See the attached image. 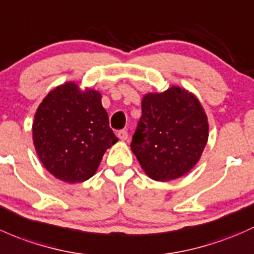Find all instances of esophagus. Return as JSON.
<instances>
[{"mask_svg":"<svg viewBox=\"0 0 254 254\" xmlns=\"http://www.w3.org/2000/svg\"><path fill=\"white\" fill-rule=\"evenodd\" d=\"M117 135H119V138L121 140H127L128 138V132L127 130L122 129V130H119V133H117Z\"/></svg>","mask_w":254,"mask_h":254,"instance_id":"34e87169","label":"esophagus"}]
</instances>
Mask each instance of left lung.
I'll return each mask as SVG.
<instances>
[{
	"mask_svg": "<svg viewBox=\"0 0 254 254\" xmlns=\"http://www.w3.org/2000/svg\"><path fill=\"white\" fill-rule=\"evenodd\" d=\"M202 104L186 89L145 94L130 149L151 180L171 181L194 167L208 142Z\"/></svg>",
	"mask_w": 254,
	"mask_h": 254,
	"instance_id": "8db88e82",
	"label": "left lung"
}]
</instances>
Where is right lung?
<instances>
[{
    "label": "right lung",
    "instance_id": "1",
    "mask_svg": "<svg viewBox=\"0 0 254 254\" xmlns=\"http://www.w3.org/2000/svg\"><path fill=\"white\" fill-rule=\"evenodd\" d=\"M101 105V94L74 82L52 89L35 112L33 142L51 175L68 184L94 176L104 154L117 142Z\"/></svg>",
    "mask_w": 254,
    "mask_h": 254
}]
</instances>
